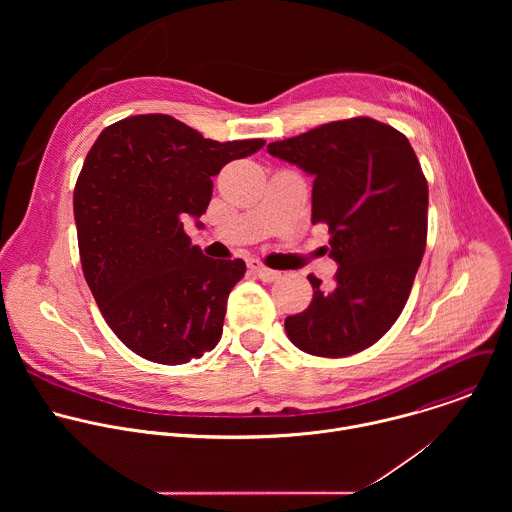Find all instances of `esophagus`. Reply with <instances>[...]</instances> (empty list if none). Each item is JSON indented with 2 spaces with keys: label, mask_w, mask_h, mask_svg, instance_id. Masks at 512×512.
Masks as SVG:
<instances>
[{
  "label": "esophagus",
  "mask_w": 512,
  "mask_h": 512,
  "mask_svg": "<svg viewBox=\"0 0 512 512\" xmlns=\"http://www.w3.org/2000/svg\"><path fill=\"white\" fill-rule=\"evenodd\" d=\"M249 267H251V271L261 279V281H267V283H271V281H277L279 277H281V273L279 271H275V269H269V267H265L261 261H249Z\"/></svg>",
  "instance_id": "1"
}]
</instances>
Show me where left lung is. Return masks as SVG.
<instances>
[{
    "instance_id": "1",
    "label": "left lung",
    "mask_w": 512,
    "mask_h": 512,
    "mask_svg": "<svg viewBox=\"0 0 512 512\" xmlns=\"http://www.w3.org/2000/svg\"><path fill=\"white\" fill-rule=\"evenodd\" d=\"M314 176L312 223H326L332 285L308 275L312 304L285 318L300 350L340 358L373 346L399 318L425 253L427 180L409 139L371 117L332 121L267 145Z\"/></svg>"
}]
</instances>
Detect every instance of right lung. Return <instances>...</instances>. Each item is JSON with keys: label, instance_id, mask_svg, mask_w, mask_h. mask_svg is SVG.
<instances>
[{"label": "right lung", "instance_id": "add662e5", "mask_svg": "<svg viewBox=\"0 0 512 512\" xmlns=\"http://www.w3.org/2000/svg\"><path fill=\"white\" fill-rule=\"evenodd\" d=\"M263 139L214 141L170 115H135L101 131L79 174L72 206L93 298L135 354L184 364L223 334L243 259H210L184 233L212 198V176Z\"/></svg>", "mask_w": 512, "mask_h": 512}]
</instances>
